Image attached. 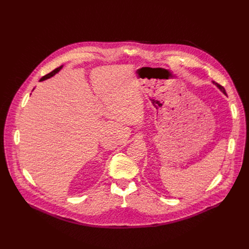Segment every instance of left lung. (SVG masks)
<instances>
[{"instance_id":"8db88e82","label":"left lung","mask_w":249,"mask_h":249,"mask_svg":"<svg viewBox=\"0 0 249 249\" xmlns=\"http://www.w3.org/2000/svg\"><path fill=\"white\" fill-rule=\"evenodd\" d=\"M213 85H215V86H216V88H217V89H219V90H220L224 95H226V91H225V89H224V88H223V87H221V86H220V85H218V84H215L214 82H213Z\"/></svg>"}]
</instances>
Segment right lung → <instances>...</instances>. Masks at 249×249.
I'll return each mask as SVG.
<instances>
[{
    "instance_id": "add662e5",
    "label": "right lung",
    "mask_w": 249,
    "mask_h": 249,
    "mask_svg": "<svg viewBox=\"0 0 249 249\" xmlns=\"http://www.w3.org/2000/svg\"><path fill=\"white\" fill-rule=\"evenodd\" d=\"M62 67H63V65H61V66H59V67H57V68H55L54 70H53L51 73L49 74H47V75H45L44 77H42L40 80H39V82H42V81H45V80H47V79H49L51 77H53V76H54L56 73H58L59 71H60V69H62Z\"/></svg>"
}]
</instances>
